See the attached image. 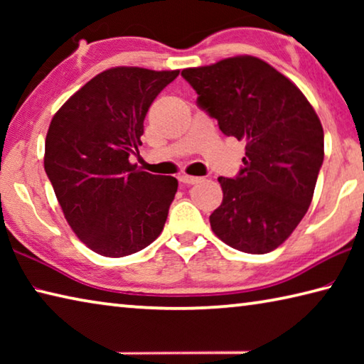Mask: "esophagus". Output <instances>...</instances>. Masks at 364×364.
<instances>
[{
	"mask_svg": "<svg viewBox=\"0 0 364 364\" xmlns=\"http://www.w3.org/2000/svg\"><path fill=\"white\" fill-rule=\"evenodd\" d=\"M180 181L183 184H196V183H200L202 178H199V176H189V175H181L180 176Z\"/></svg>",
	"mask_w": 364,
	"mask_h": 364,
	"instance_id": "34e87169",
	"label": "esophagus"
}]
</instances>
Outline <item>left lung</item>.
Returning <instances> with one entry per match:
<instances>
[{"label": "left lung", "instance_id": "8db88e82", "mask_svg": "<svg viewBox=\"0 0 364 364\" xmlns=\"http://www.w3.org/2000/svg\"><path fill=\"white\" fill-rule=\"evenodd\" d=\"M197 106L226 136L245 141L244 167L220 176L223 202L213 232L245 254L274 250L305 217L324 159L315 109L291 80L254 56H236L181 72Z\"/></svg>", "mask_w": 364, "mask_h": 364}]
</instances>
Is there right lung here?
<instances>
[{
    "label": "right lung",
    "mask_w": 364,
    "mask_h": 364,
    "mask_svg": "<svg viewBox=\"0 0 364 364\" xmlns=\"http://www.w3.org/2000/svg\"><path fill=\"white\" fill-rule=\"evenodd\" d=\"M180 70L114 67L82 86L46 134L45 171L67 223L104 257H125L156 241L178 180L130 164L151 104Z\"/></svg>",
    "instance_id": "right-lung-1"
}]
</instances>
